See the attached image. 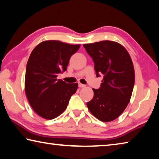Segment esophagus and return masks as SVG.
Masks as SVG:
<instances>
[{
  "label": "esophagus",
  "instance_id": "esophagus-1",
  "mask_svg": "<svg viewBox=\"0 0 159 159\" xmlns=\"http://www.w3.org/2000/svg\"><path fill=\"white\" fill-rule=\"evenodd\" d=\"M79 87H80V88H85V85H83V84H82V83H79Z\"/></svg>",
  "mask_w": 159,
  "mask_h": 159
}]
</instances>
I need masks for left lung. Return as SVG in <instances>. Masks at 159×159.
Instances as JSON below:
<instances>
[{
    "mask_svg": "<svg viewBox=\"0 0 159 159\" xmlns=\"http://www.w3.org/2000/svg\"><path fill=\"white\" fill-rule=\"evenodd\" d=\"M83 47L93 58L97 76H104L101 87L93 89L94 97L87 107L101 121H112L130 102L134 83L133 61L127 50L115 41H102Z\"/></svg>",
    "mask_w": 159,
    "mask_h": 159,
    "instance_id": "left-lung-1",
    "label": "left lung"
}]
</instances>
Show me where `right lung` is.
Returning a JSON list of instances; mask_svg holds the SVG:
<instances>
[{
	"label": "right lung",
	"instance_id": "obj_1",
	"mask_svg": "<svg viewBox=\"0 0 159 159\" xmlns=\"http://www.w3.org/2000/svg\"><path fill=\"white\" fill-rule=\"evenodd\" d=\"M80 45L60 41H44L35 47L26 64L25 89L34 111L43 118L51 120L60 116L68 105L79 84L57 79L66 71L70 57Z\"/></svg>",
	"mask_w": 159,
	"mask_h": 159
}]
</instances>
